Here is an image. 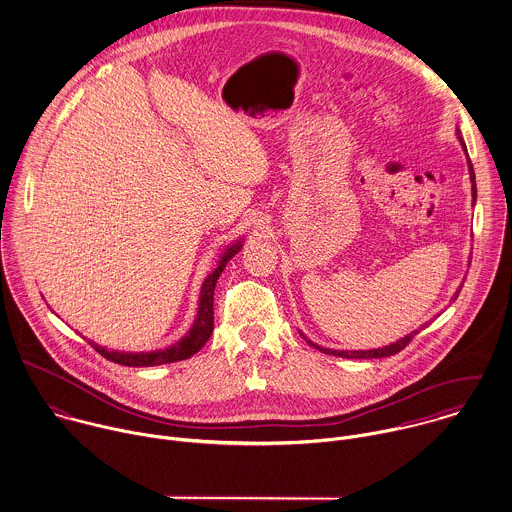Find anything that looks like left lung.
<instances>
[{"label": "left lung", "instance_id": "left-lung-1", "mask_svg": "<svg viewBox=\"0 0 512 512\" xmlns=\"http://www.w3.org/2000/svg\"><path fill=\"white\" fill-rule=\"evenodd\" d=\"M457 140H459V144H461V148H463V152H465V156H467V168H469V178H471V196H473V205L477 202V184H475V172H473V164H471V160H469V154H467V146H465V142H463V136H461V130L457 128ZM471 263V261H469ZM461 291V289H459ZM459 291L453 295V301L459 297ZM425 326V324H423ZM421 326V328H423ZM419 332V328H415L413 332H409L406 334L404 338H400V340H396V342H392V344H388V346H382V348H370V350H334V348H322V346H318V344H314L312 340H308L307 336L303 334V338L307 340L308 344L312 346V348H316L318 352H324V354H330V356H338V358H388V356H394V354H398L400 350H404L406 346L409 344V340L415 336Z\"/></svg>", "mask_w": 512, "mask_h": 512}]
</instances>
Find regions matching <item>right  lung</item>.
Instances as JSON below:
<instances>
[{
    "label": "right lung",
    "instance_id": "right-lung-1",
    "mask_svg": "<svg viewBox=\"0 0 512 512\" xmlns=\"http://www.w3.org/2000/svg\"><path fill=\"white\" fill-rule=\"evenodd\" d=\"M243 247V239H237L235 243H231L219 257L217 267L207 275L202 283V291H200V303H198V314L196 320L192 324V328L188 330L186 336H182L178 342L162 348V350H152V352H118V350H108L106 346H101L93 340L91 346L104 356L106 360L114 362V364H122V366H132V368H142V366H160V364H170V362H180L186 360L190 356H194L196 352L202 350L205 342L209 340L211 332H213V291H215V283L221 275V271L225 269V265L231 261L233 255H237Z\"/></svg>",
    "mask_w": 512,
    "mask_h": 512
}]
</instances>
